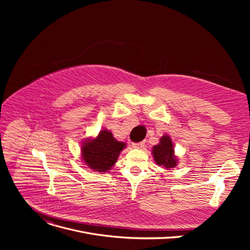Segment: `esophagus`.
<instances>
[{
	"mask_svg": "<svg viewBox=\"0 0 250 250\" xmlns=\"http://www.w3.org/2000/svg\"><path fill=\"white\" fill-rule=\"evenodd\" d=\"M133 148H142L145 146V142L141 141V142H133L132 144Z\"/></svg>",
	"mask_w": 250,
	"mask_h": 250,
	"instance_id": "obj_1",
	"label": "esophagus"
}]
</instances>
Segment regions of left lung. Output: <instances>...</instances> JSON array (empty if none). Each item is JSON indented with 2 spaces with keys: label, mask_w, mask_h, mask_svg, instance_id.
I'll list each match as a JSON object with an SVG mask.
<instances>
[{
  "label": "left lung",
  "mask_w": 250,
  "mask_h": 250,
  "mask_svg": "<svg viewBox=\"0 0 250 250\" xmlns=\"http://www.w3.org/2000/svg\"><path fill=\"white\" fill-rule=\"evenodd\" d=\"M152 154L157 165H162L166 169L174 168L177 160L174 155V148L172 140L168 135L161 137L160 142L152 149Z\"/></svg>",
  "instance_id": "obj_1"
}]
</instances>
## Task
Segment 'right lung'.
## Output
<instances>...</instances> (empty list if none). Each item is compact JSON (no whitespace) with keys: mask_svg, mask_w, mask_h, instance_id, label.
<instances>
[{"mask_svg":"<svg viewBox=\"0 0 250 250\" xmlns=\"http://www.w3.org/2000/svg\"><path fill=\"white\" fill-rule=\"evenodd\" d=\"M125 147L109 130H101L99 135L88 140L82 146V158L86 165L98 172H106L117 162L121 151Z\"/></svg>","mask_w":250,"mask_h":250,"instance_id":"1","label":"right lung"}]
</instances>
